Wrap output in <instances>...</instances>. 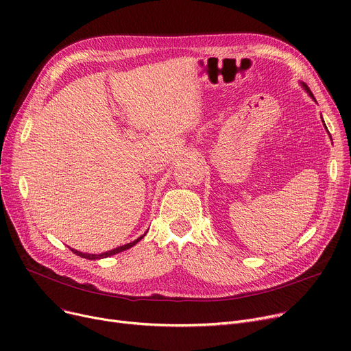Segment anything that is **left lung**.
Instances as JSON below:
<instances>
[{
  "instance_id": "1",
  "label": "left lung",
  "mask_w": 351,
  "mask_h": 351,
  "mask_svg": "<svg viewBox=\"0 0 351 351\" xmlns=\"http://www.w3.org/2000/svg\"><path fill=\"white\" fill-rule=\"evenodd\" d=\"M303 86H304V89H307V92H308V95H310V97H311L313 99H315V97H313V94H311V90L308 89V86H307L306 84H303ZM315 101H316V99H315ZM323 122H324V121H323ZM324 126H326V123H324ZM326 128H327V126H326Z\"/></svg>"
}]
</instances>
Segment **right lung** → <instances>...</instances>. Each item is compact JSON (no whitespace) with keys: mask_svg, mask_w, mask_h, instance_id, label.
<instances>
[{"mask_svg":"<svg viewBox=\"0 0 351 351\" xmlns=\"http://www.w3.org/2000/svg\"><path fill=\"white\" fill-rule=\"evenodd\" d=\"M145 236V234H143ZM143 236H141V237H138L136 241H134V242H131V243H128V245H123V246H119V247H117V249H112V250H109V252H105V253H102V254H88V253H82V252H78V250H73V249H71L73 253L75 254H78V256H81V257H84V259H89V261H95V259H102V257H108V256H112V254H115V253H119V252H123V250H126V249H129V247H132L134 245H136L141 239L143 237Z\"/></svg>","mask_w":351,"mask_h":351,"instance_id":"add662e5","label":"right lung"}]
</instances>
